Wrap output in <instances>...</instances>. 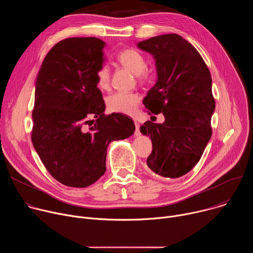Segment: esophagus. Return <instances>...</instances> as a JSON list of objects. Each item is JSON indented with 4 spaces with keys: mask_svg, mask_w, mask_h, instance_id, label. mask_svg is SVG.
Instances as JSON below:
<instances>
[{
    "mask_svg": "<svg viewBox=\"0 0 253 253\" xmlns=\"http://www.w3.org/2000/svg\"><path fill=\"white\" fill-rule=\"evenodd\" d=\"M135 123V133H134V135L135 136H140L141 135V132H140V125H139V123L138 122H134Z\"/></svg>",
    "mask_w": 253,
    "mask_h": 253,
    "instance_id": "esophagus-1",
    "label": "esophagus"
}]
</instances>
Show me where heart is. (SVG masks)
Returning <instances> with one entry per match:
<instances>
[{
    "label": "heart",
    "mask_w": 253,
    "mask_h": 253,
    "mask_svg": "<svg viewBox=\"0 0 253 253\" xmlns=\"http://www.w3.org/2000/svg\"><path fill=\"white\" fill-rule=\"evenodd\" d=\"M117 60L123 67L129 69L138 77L140 81H145L149 77V72L146 70V60L140 51L129 48L121 51ZM95 78L97 86L102 89H108L110 85V69L106 64H101L95 70ZM140 103V96L136 93L117 92L106 99L108 110L115 113L132 115L136 112Z\"/></svg>",
    "instance_id": "heart-1"
}]
</instances>
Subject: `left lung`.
<instances>
[{
	"label": "left lung",
	"instance_id": "obj_1",
	"mask_svg": "<svg viewBox=\"0 0 253 253\" xmlns=\"http://www.w3.org/2000/svg\"><path fill=\"white\" fill-rule=\"evenodd\" d=\"M138 47L154 56L158 74L143 104L149 115L165 118L162 124L147 121L140 127L152 141L146 162L156 174L178 178L198 163L212 135L210 72L199 52L177 34L156 36Z\"/></svg>",
	"mask_w": 253,
	"mask_h": 253
}]
</instances>
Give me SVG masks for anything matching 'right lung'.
Masks as SVG:
<instances>
[{
	"label": "right lung",
	"instance_id": "right-lung-1",
	"mask_svg": "<svg viewBox=\"0 0 253 253\" xmlns=\"http://www.w3.org/2000/svg\"><path fill=\"white\" fill-rule=\"evenodd\" d=\"M105 43L68 38L47 54L36 81L31 139L48 172L70 187H87L105 173L108 144L134 134L133 120L105 115L95 70Z\"/></svg>",
	"mask_w": 253,
	"mask_h": 253
}]
</instances>
